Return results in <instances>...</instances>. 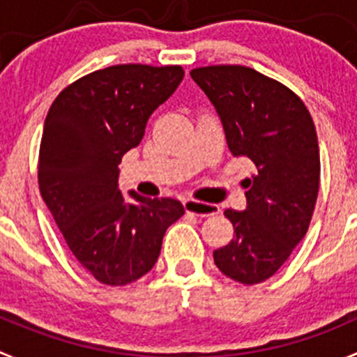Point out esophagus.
Wrapping results in <instances>:
<instances>
[{"mask_svg": "<svg viewBox=\"0 0 357 357\" xmlns=\"http://www.w3.org/2000/svg\"><path fill=\"white\" fill-rule=\"evenodd\" d=\"M185 206V211L190 214H195V216L200 218H207V216H214V214H220V207L214 206V204H206V202H199V200L193 199H186L183 202Z\"/></svg>", "mask_w": 357, "mask_h": 357, "instance_id": "1", "label": "esophagus"}]
</instances>
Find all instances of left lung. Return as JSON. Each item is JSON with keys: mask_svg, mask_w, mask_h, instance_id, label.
I'll return each instance as SVG.
<instances>
[{"mask_svg": "<svg viewBox=\"0 0 357 357\" xmlns=\"http://www.w3.org/2000/svg\"><path fill=\"white\" fill-rule=\"evenodd\" d=\"M216 109L234 157L256 172L244 211L227 209L234 238L213 252L227 278L258 284L284 265L305 237L319 192V146L312 116L286 85L245 66L192 69Z\"/></svg>", "mask_w": 357, "mask_h": 357, "instance_id": "8db88e82", "label": "left lung"}]
</instances>
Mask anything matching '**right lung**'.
<instances>
[{
  "label": "right lung",
  "instance_id": "add662e5",
  "mask_svg": "<svg viewBox=\"0 0 357 357\" xmlns=\"http://www.w3.org/2000/svg\"><path fill=\"white\" fill-rule=\"evenodd\" d=\"M181 66L119 64L76 79L45 119L40 192L68 248L99 282L126 286L153 268L165 230L185 214L174 199L119 190L122 157L181 83Z\"/></svg>",
  "mask_w": 357,
  "mask_h": 357
}]
</instances>
